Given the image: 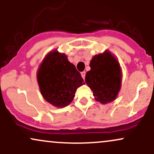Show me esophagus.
Returning <instances> with one entry per match:
<instances>
[{
    "instance_id": "obj_1",
    "label": "esophagus",
    "mask_w": 154,
    "mask_h": 154,
    "mask_svg": "<svg viewBox=\"0 0 154 154\" xmlns=\"http://www.w3.org/2000/svg\"><path fill=\"white\" fill-rule=\"evenodd\" d=\"M85 75H86V72H85V71L81 72V75H82V77L84 79H85Z\"/></svg>"
}]
</instances>
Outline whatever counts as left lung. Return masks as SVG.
I'll return each instance as SVG.
<instances>
[{
	"mask_svg": "<svg viewBox=\"0 0 154 154\" xmlns=\"http://www.w3.org/2000/svg\"><path fill=\"white\" fill-rule=\"evenodd\" d=\"M85 82L100 103H110L116 98L122 81V71L116 59L109 51L95 55L90 63Z\"/></svg>",
	"mask_w": 154,
	"mask_h": 154,
	"instance_id": "8db88e82",
	"label": "left lung"
}]
</instances>
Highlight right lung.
Listing matches in <instances>:
<instances>
[{
  "label": "right lung",
  "mask_w": 154,
  "mask_h": 154,
  "mask_svg": "<svg viewBox=\"0 0 154 154\" xmlns=\"http://www.w3.org/2000/svg\"><path fill=\"white\" fill-rule=\"evenodd\" d=\"M37 79L45 100L59 108L71 103L77 88L85 84L75 65L68 61L66 55L56 50L51 51L43 59Z\"/></svg>",
  "instance_id": "add662e5"
}]
</instances>
